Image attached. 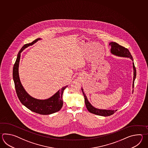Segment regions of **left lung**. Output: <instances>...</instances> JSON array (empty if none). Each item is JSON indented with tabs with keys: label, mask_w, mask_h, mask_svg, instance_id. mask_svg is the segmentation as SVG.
Returning <instances> with one entry per match:
<instances>
[{
	"label": "left lung",
	"mask_w": 148,
	"mask_h": 148,
	"mask_svg": "<svg viewBox=\"0 0 148 148\" xmlns=\"http://www.w3.org/2000/svg\"><path fill=\"white\" fill-rule=\"evenodd\" d=\"M111 46V49H110V52L112 53L115 55L116 56L121 57H126L129 58L133 61V59L132 58V55L130 53V51L127 49L125 47H123L122 46L120 45L118 43L116 42H110L109 44ZM133 85L132 87L134 88V80H135L136 75V71L135 69V66L134 62H133ZM82 93L84 95V96L85 97V104L86 106L87 107V109L88 110L89 112L91 113L94 114L99 116H108L113 115L115 112H116L117 110H100L98 109L95 107L92 106L91 104L89 102L88 99L86 97L85 92L83 91V89H82Z\"/></svg>",
	"instance_id": "8db88e82"
}]
</instances>
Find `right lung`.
Wrapping results in <instances>:
<instances>
[{"label": "right lung", "instance_id": "right-lung-1", "mask_svg": "<svg viewBox=\"0 0 148 148\" xmlns=\"http://www.w3.org/2000/svg\"><path fill=\"white\" fill-rule=\"evenodd\" d=\"M40 40H41V38H38L35 40L31 43L25 44L19 51L13 67V80L15 84L17 95L23 105L35 113L41 115H49L59 111L62 107V94L64 90L68 87V86L62 87L61 90L57 91L55 94L47 99H38L32 97L25 91L20 81L18 73V66L21 52L25 48L33 45Z\"/></svg>", "mask_w": 148, "mask_h": 148}]
</instances>
